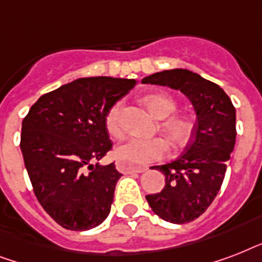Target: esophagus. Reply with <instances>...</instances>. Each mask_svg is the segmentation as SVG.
I'll use <instances>...</instances> for the list:
<instances>
[{"mask_svg":"<svg viewBox=\"0 0 262 262\" xmlns=\"http://www.w3.org/2000/svg\"><path fill=\"white\" fill-rule=\"evenodd\" d=\"M115 166H117V170L123 174H129V172H144L147 171L145 167H135V166H129V164L123 163L121 160H117L115 162Z\"/></svg>","mask_w":262,"mask_h":262,"instance_id":"esophagus-1","label":"esophagus"}]
</instances>
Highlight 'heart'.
I'll return each mask as SVG.
<instances>
[{
	"label": "heart",
	"mask_w": 262,
	"mask_h": 262,
	"mask_svg": "<svg viewBox=\"0 0 262 262\" xmlns=\"http://www.w3.org/2000/svg\"><path fill=\"white\" fill-rule=\"evenodd\" d=\"M148 110L156 118L166 119L162 122V130L172 147H185L193 135V122L185 115H172L177 110V102L167 94H149L143 98ZM122 102L111 104L104 115V127L107 133L119 139L123 135ZM167 154V144L162 139H140L130 137L119 144L115 155L121 162L129 166H147L160 160Z\"/></svg>",
	"instance_id": "1"
}]
</instances>
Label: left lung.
I'll return each mask as SVG.
<instances>
[{
	"label": "left lung",
	"instance_id": "8db88e82",
	"mask_svg": "<svg viewBox=\"0 0 262 262\" xmlns=\"http://www.w3.org/2000/svg\"><path fill=\"white\" fill-rule=\"evenodd\" d=\"M143 83L179 90L197 114L193 139L183 155L171 163L156 166L166 177L163 190L147 195L152 211L162 219L189 223L207 211L223 183L235 145V107L217 84L186 69L154 73Z\"/></svg>",
	"mask_w": 262,
	"mask_h": 262
}]
</instances>
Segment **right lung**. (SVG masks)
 I'll return each mask as SVG.
<instances>
[{
  "mask_svg": "<svg viewBox=\"0 0 262 262\" xmlns=\"http://www.w3.org/2000/svg\"><path fill=\"white\" fill-rule=\"evenodd\" d=\"M136 80L84 77L47 92L23 119L21 148L32 189L59 226L85 231L110 213L121 172L98 162L113 148L104 127L111 104Z\"/></svg>",
  "mask_w": 262,
  "mask_h": 262,
  "instance_id": "obj_1",
  "label": "right lung"
}]
</instances>
